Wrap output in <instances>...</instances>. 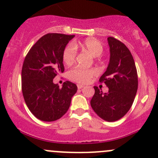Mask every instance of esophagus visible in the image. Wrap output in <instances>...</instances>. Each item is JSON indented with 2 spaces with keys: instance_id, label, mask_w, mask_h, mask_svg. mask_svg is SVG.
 Returning a JSON list of instances; mask_svg holds the SVG:
<instances>
[{
  "instance_id": "obj_1",
  "label": "esophagus",
  "mask_w": 158,
  "mask_h": 158,
  "mask_svg": "<svg viewBox=\"0 0 158 158\" xmlns=\"http://www.w3.org/2000/svg\"><path fill=\"white\" fill-rule=\"evenodd\" d=\"M77 87H78V89H82V88H83L84 85H82V84H77Z\"/></svg>"
}]
</instances>
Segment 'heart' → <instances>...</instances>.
Wrapping results in <instances>:
<instances>
[{"label": "heart", "instance_id": "b5f03b06", "mask_svg": "<svg viewBox=\"0 0 158 158\" xmlns=\"http://www.w3.org/2000/svg\"><path fill=\"white\" fill-rule=\"evenodd\" d=\"M80 48L83 51H86L94 57L99 56L103 52V45L102 42L96 38H87L80 43L73 42L65 48L62 54L64 63L68 66L73 65L76 61V48ZM98 72L96 69H85L80 66H76L70 70L68 76L70 79L79 83H87L92 78L97 75Z\"/></svg>", "mask_w": 158, "mask_h": 158}]
</instances>
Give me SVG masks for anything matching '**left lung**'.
Returning <instances> with one entry per match:
<instances>
[{
  "label": "left lung",
  "mask_w": 158,
  "mask_h": 158,
  "mask_svg": "<svg viewBox=\"0 0 158 158\" xmlns=\"http://www.w3.org/2000/svg\"><path fill=\"white\" fill-rule=\"evenodd\" d=\"M110 58L106 71L99 79L109 88L103 93L94 86L90 104L102 120L113 122L120 120L129 111L138 87L135 62L127 47L113 37H109Z\"/></svg>",
  "instance_id": "obj_1"
}]
</instances>
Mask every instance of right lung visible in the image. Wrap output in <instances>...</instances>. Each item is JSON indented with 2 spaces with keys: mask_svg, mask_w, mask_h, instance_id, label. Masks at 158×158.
Instances as JSON below:
<instances>
[{
  "mask_svg": "<svg viewBox=\"0 0 158 158\" xmlns=\"http://www.w3.org/2000/svg\"><path fill=\"white\" fill-rule=\"evenodd\" d=\"M75 35L48 33L27 52L21 70V89L32 114L42 121L59 120L68 111L77 86L66 81L62 88L53 79L65 69L62 54Z\"/></svg>",
  "mask_w": 158,
  "mask_h": 158,
  "instance_id": "add662e5",
  "label": "right lung"
}]
</instances>
